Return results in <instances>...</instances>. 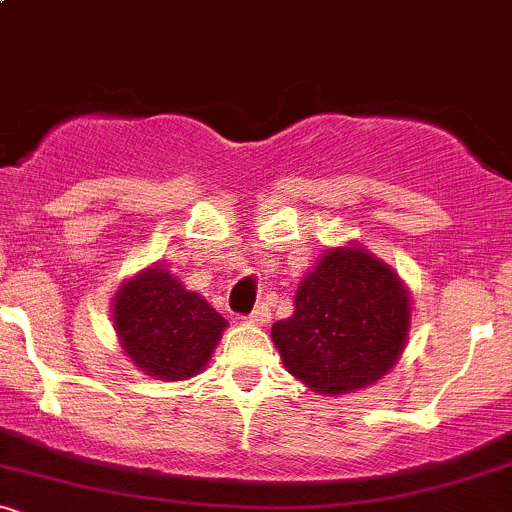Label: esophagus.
I'll return each mask as SVG.
<instances>
[{
  "instance_id": "obj_1",
  "label": "esophagus",
  "mask_w": 512,
  "mask_h": 512,
  "mask_svg": "<svg viewBox=\"0 0 512 512\" xmlns=\"http://www.w3.org/2000/svg\"><path fill=\"white\" fill-rule=\"evenodd\" d=\"M269 317H272V313H269V305H267V303H260V305H257V308L250 313L248 322H252V325H267Z\"/></svg>"
}]
</instances>
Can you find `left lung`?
<instances>
[{
  "mask_svg": "<svg viewBox=\"0 0 512 512\" xmlns=\"http://www.w3.org/2000/svg\"><path fill=\"white\" fill-rule=\"evenodd\" d=\"M409 330L399 276L361 248L322 255L296 293V310L274 322L286 368L320 395L366 387L397 363Z\"/></svg>",
  "mask_w": 512,
  "mask_h": 512,
  "instance_id": "left-lung-1",
  "label": "left lung"
}]
</instances>
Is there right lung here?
<instances>
[{"label": "right lung", "instance_id": "add662e5", "mask_svg": "<svg viewBox=\"0 0 512 512\" xmlns=\"http://www.w3.org/2000/svg\"><path fill=\"white\" fill-rule=\"evenodd\" d=\"M115 330L127 356L161 380H185L207 366L228 322L163 269H146L115 298Z\"/></svg>", "mask_w": 512, "mask_h": 512}]
</instances>
